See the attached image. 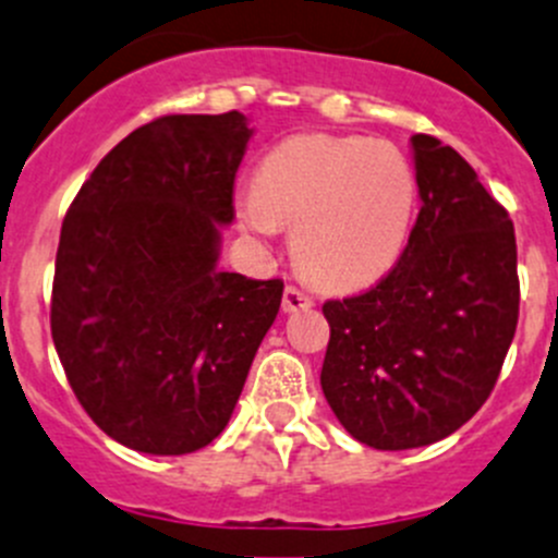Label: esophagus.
Listing matches in <instances>:
<instances>
[{"label":"esophagus","instance_id":"34e87169","mask_svg":"<svg viewBox=\"0 0 558 558\" xmlns=\"http://www.w3.org/2000/svg\"><path fill=\"white\" fill-rule=\"evenodd\" d=\"M312 304H315V301H312V295L304 293L301 288H295V284H288V288H284V299H282V310L284 312L310 310Z\"/></svg>","mask_w":558,"mask_h":558}]
</instances>
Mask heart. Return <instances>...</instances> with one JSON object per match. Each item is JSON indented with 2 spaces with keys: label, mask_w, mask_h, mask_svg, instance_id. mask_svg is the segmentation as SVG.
<instances>
[{
  "label": "heart",
  "mask_w": 558,
  "mask_h": 558,
  "mask_svg": "<svg viewBox=\"0 0 558 558\" xmlns=\"http://www.w3.org/2000/svg\"><path fill=\"white\" fill-rule=\"evenodd\" d=\"M416 199V172L391 142L306 134L265 156L241 219L257 235L295 227L306 276L326 288H364L400 259Z\"/></svg>",
  "instance_id": "heart-1"
}]
</instances>
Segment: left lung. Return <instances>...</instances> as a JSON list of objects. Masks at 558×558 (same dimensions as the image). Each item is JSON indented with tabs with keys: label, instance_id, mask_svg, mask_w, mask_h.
<instances>
[{
	"label": "left lung",
	"instance_id": "obj_1",
	"mask_svg": "<svg viewBox=\"0 0 558 558\" xmlns=\"http://www.w3.org/2000/svg\"><path fill=\"white\" fill-rule=\"evenodd\" d=\"M422 210L395 268L326 301L320 386L355 441L427 447L490 397L518 328V246L507 208L454 147L413 136Z\"/></svg>",
	"mask_w": 558,
	"mask_h": 558
}]
</instances>
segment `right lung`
Here are the masks:
<instances>
[{
	"instance_id": "1",
	"label": "right lung",
	"mask_w": 558,
	"mask_h": 558,
	"mask_svg": "<svg viewBox=\"0 0 558 558\" xmlns=\"http://www.w3.org/2000/svg\"><path fill=\"white\" fill-rule=\"evenodd\" d=\"M252 131L163 114L111 147L62 221L51 337L87 416L123 447L189 454L227 427L282 279L219 270Z\"/></svg>"
}]
</instances>
